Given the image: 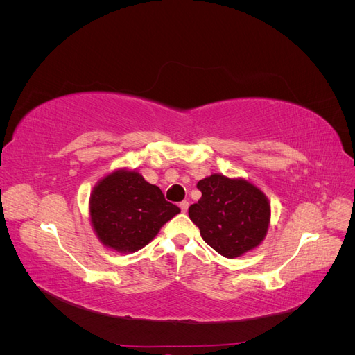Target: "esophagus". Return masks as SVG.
Wrapping results in <instances>:
<instances>
[{
	"mask_svg": "<svg viewBox=\"0 0 355 355\" xmlns=\"http://www.w3.org/2000/svg\"><path fill=\"white\" fill-rule=\"evenodd\" d=\"M179 207H180V210H182V211L185 213V211L188 210V207H189V202H188L187 200H184V201H182V202L179 204Z\"/></svg>",
	"mask_w": 355,
	"mask_h": 355,
	"instance_id": "obj_1",
	"label": "esophagus"
}]
</instances>
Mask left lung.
I'll return each instance as SVG.
<instances>
[{"instance_id":"1","label":"left lung","mask_w":355,"mask_h":355,"mask_svg":"<svg viewBox=\"0 0 355 355\" xmlns=\"http://www.w3.org/2000/svg\"><path fill=\"white\" fill-rule=\"evenodd\" d=\"M197 188L201 198L189 207V219L211 249L234 259L263 241L271 206L259 188L218 173L201 179Z\"/></svg>"}]
</instances>
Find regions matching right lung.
I'll return each mask as SVG.
<instances>
[{"label": "right lung", "mask_w": 355, "mask_h": 355, "mask_svg": "<svg viewBox=\"0 0 355 355\" xmlns=\"http://www.w3.org/2000/svg\"><path fill=\"white\" fill-rule=\"evenodd\" d=\"M180 211L136 170L120 168L98 182L90 196V220L101 243L120 253L141 250Z\"/></svg>", "instance_id": "add662e5"}]
</instances>
